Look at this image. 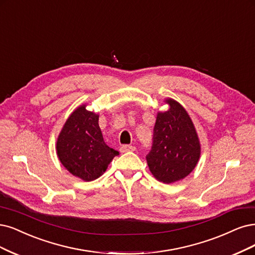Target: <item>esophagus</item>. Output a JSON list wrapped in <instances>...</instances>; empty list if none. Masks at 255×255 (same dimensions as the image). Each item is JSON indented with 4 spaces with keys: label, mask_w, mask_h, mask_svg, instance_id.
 <instances>
[{
    "label": "esophagus",
    "mask_w": 255,
    "mask_h": 255,
    "mask_svg": "<svg viewBox=\"0 0 255 255\" xmlns=\"http://www.w3.org/2000/svg\"><path fill=\"white\" fill-rule=\"evenodd\" d=\"M136 147L133 145H128V144H124L120 146V152L121 153H126V152H129V151H135Z\"/></svg>",
    "instance_id": "esophagus-1"
}]
</instances>
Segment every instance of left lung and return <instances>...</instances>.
Instances as JSON below:
<instances>
[{"mask_svg": "<svg viewBox=\"0 0 255 255\" xmlns=\"http://www.w3.org/2000/svg\"><path fill=\"white\" fill-rule=\"evenodd\" d=\"M166 102L170 109L158 113L152 147L145 158L155 178L171 183L188 176L195 168L200 145L186 110L175 100L169 99Z\"/></svg>", "mask_w": 255, "mask_h": 255, "instance_id": "1", "label": "left lung"}]
</instances>
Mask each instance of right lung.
I'll use <instances>...</instances> for the list:
<instances>
[{
    "mask_svg": "<svg viewBox=\"0 0 255 255\" xmlns=\"http://www.w3.org/2000/svg\"><path fill=\"white\" fill-rule=\"evenodd\" d=\"M99 116L78 108L67 119L57 141V154L66 170L85 181L98 178L118 151L105 144Z\"/></svg>",
    "mask_w": 255,
    "mask_h": 255,
    "instance_id": "obj_1",
    "label": "right lung"
}]
</instances>
